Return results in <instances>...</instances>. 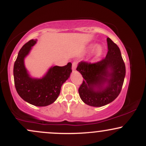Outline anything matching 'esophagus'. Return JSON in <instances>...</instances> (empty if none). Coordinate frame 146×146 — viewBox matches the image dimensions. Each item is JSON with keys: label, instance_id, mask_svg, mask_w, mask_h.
Segmentation results:
<instances>
[{"label": "esophagus", "instance_id": "obj_1", "mask_svg": "<svg viewBox=\"0 0 146 146\" xmlns=\"http://www.w3.org/2000/svg\"><path fill=\"white\" fill-rule=\"evenodd\" d=\"M77 64H78V63L77 62H73V64H72V71L73 72H74L75 71V69H76V67H77Z\"/></svg>", "mask_w": 146, "mask_h": 146}]
</instances>
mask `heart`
Wrapping results in <instances>:
<instances>
[{"label": "heart", "instance_id": "heart-1", "mask_svg": "<svg viewBox=\"0 0 146 146\" xmlns=\"http://www.w3.org/2000/svg\"><path fill=\"white\" fill-rule=\"evenodd\" d=\"M94 49V53H93V56L95 59H98V58H100L102 56L104 53V47L102 45L98 44L97 45L95 43H91L87 46L86 48V51L90 52Z\"/></svg>", "mask_w": 146, "mask_h": 146}]
</instances>
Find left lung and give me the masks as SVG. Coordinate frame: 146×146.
I'll return each mask as SVG.
<instances>
[{
    "label": "left lung",
    "instance_id": "obj_1",
    "mask_svg": "<svg viewBox=\"0 0 146 146\" xmlns=\"http://www.w3.org/2000/svg\"><path fill=\"white\" fill-rule=\"evenodd\" d=\"M108 53L105 59L95 64L80 62L77 71L82 75L78 92L81 100L90 106L101 107L111 103L121 92L125 66L118 46L107 38Z\"/></svg>",
    "mask_w": 146,
    "mask_h": 146
}]
</instances>
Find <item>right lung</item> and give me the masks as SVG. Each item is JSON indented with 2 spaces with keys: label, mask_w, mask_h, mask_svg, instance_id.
<instances>
[{
  "label": "right lung",
  "mask_w": 146,
  "mask_h": 146,
  "mask_svg": "<svg viewBox=\"0 0 146 146\" xmlns=\"http://www.w3.org/2000/svg\"><path fill=\"white\" fill-rule=\"evenodd\" d=\"M38 40H31L21 48L14 66V84L20 97L30 104L46 106L59 96L62 84L69 78L72 64L66 66H52L42 78H33L25 65V59Z\"/></svg>",
  "instance_id": "obj_1"
}]
</instances>
